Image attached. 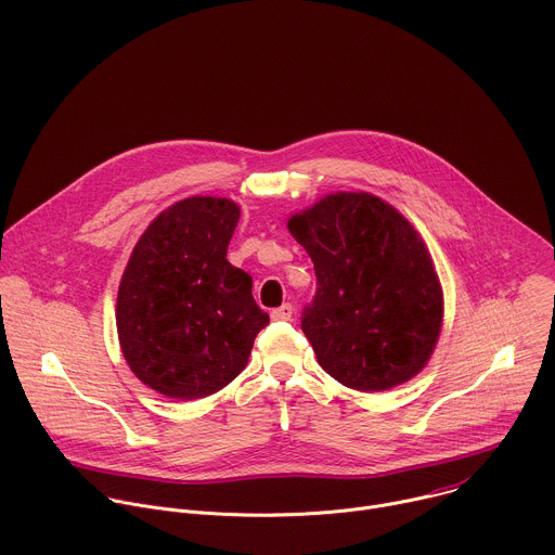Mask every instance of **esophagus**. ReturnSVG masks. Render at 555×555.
I'll use <instances>...</instances> for the list:
<instances>
[{
  "mask_svg": "<svg viewBox=\"0 0 555 555\" xmlns=\"http://www.w3.org/2000/svg\"><path fill=\"white\" fill-rule=\"evenodd\" d=\"M272 320H279V322H283V320H292V315H294V307L289 305V302H283L281 307H276V309H272Z\"/></svg>",
  "mask_w": 555,
  "mask_h": 555,
  "instance_id": "1",
  "label": "esophagus"
}]
</instances>
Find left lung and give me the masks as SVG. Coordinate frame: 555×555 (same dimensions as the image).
Returning <instances> with one entry per match:
<instances>
[{
	"label": "left lung",
	"instance_id": "obj_1",
	"mask_svg": "<svg viewBox=\"0 0 555 555\" xmlns=\"http://www.w3.org/2000/svg\"><path fill=\"white\" fill-rule=\"evenodd\" d=\"M318 289L302 333L335 382L382 392L416 377L442 328V287L416 229L373 194H331L287 222Z\"/></svg>",
	"mask_w": 555,
	"mask_h": 555
}]
</instances>
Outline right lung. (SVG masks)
I'll return each mask as SVG.
<instances>
[{
    "label": "right lung",
    "mask_w": 555,
    "mask_h": 555,
    "mask_svg": "<svg viewBox=\"0 0 555 555\" xmlns=\"http://www.w3.org/2000/svg\"><path fill=\"white\" fill-rule=\"evenodd\" d=\"M240 207L194 196L145 229L117 292V333L130 371L169 399L192 401L229 386L270 322L253 279L227 261Z\"/></svg>",
    "instance_id": "right-lung-1"
}]
</instances>
